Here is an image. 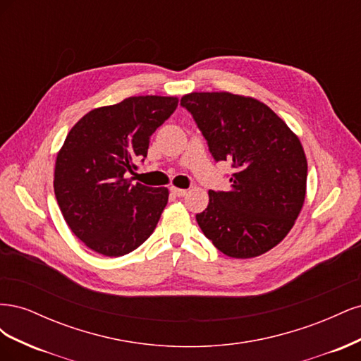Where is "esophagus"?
Listing matches in <instances>:
<instances>
[{"label": "esophagus", "mask_w": 361, "mask_h": 361, "mask_svg": "<svg viewBox=\"0 0 361 361\" xmlns=\"http://www.w3.org/2000/svg\"><path fill=\"white\" fill-rule=\"evenodd\" d=\"M170 191H171L173 195H176V197H183V195L187 194V190L178 188V187H170Z\"/></svg>", "instance_id": "obj_1"}]
</instances>
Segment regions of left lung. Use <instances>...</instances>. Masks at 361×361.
<instances>
[{"label":"left lung","mask_w":361,"mask_h":361,"mask_svg":"<svg viewBox=\"0 0 361 361\" xmlns=\"http://www.w3.org/2000/svg\"><path fill=\"white\" fill-rule=\"evenodd\" d=\"M180 105L192 114L215 161L235 173L228 191H209L195 215L202 232L228 257L250 259L280 244L297 220L307 188L298 135L268 105L228 92H192Z\"/></svg>","instance_id":"8db88e82"}]
</instances>
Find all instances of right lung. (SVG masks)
<instances>
[{"label":"right lung","instance_id":"obj_1","mask_svg":"<svg viewBox=\"0 0 361 361\" xmlns=\"http://www.w3.org/2000/svg\"><path fill=\"white\" fill-rule=\"evenodd\" d=\"M176 96H130L76 122L57 154L54 192L64 221L96 253L118 257L143 244L169 202L166 187L130 183L150 135L176 110Z\"/></svg>","mask_w":361,"mask_h":361}]
</instances>
